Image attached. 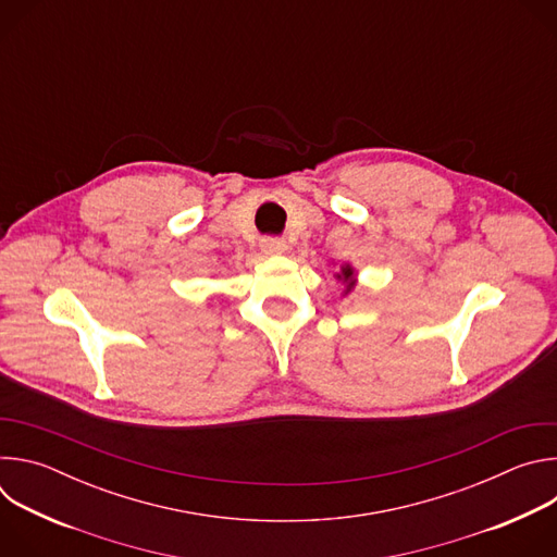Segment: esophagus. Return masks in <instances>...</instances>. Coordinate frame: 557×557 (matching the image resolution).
I'll use <instances>...</instances> for the list:
<instances>
[{"mask_svg":"<svg viewBox=\"0 0 557 557\" xmlns=\"http://www.w3.org/2000/svg\"><path fill=\"white\" fill-rule=\"evenodd\" d=\"M260 247L264 256H282L286 251V243L280 240V237H264Z\"/></svg>","mask_w":557,"mask_h":557,"instance_id":"esophagus-1","label":"esophagus"}]
</instances>
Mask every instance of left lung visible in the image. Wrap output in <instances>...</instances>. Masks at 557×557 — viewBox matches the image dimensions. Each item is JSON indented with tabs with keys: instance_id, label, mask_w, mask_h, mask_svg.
Returning a JSON list of instances; mask_svg holds the SVG:
<instances>
[{
	"instance_id": "1",
	"label": "left lung",
	"mask_w": 557,
	"mask_h": 557,
	"mask_svg": "<svg viewBox=\"0 0 557 557\" xmlns=\"http://www.w3.org/2000/svg\"><path fill=\"white\" fill-rule=\"evenodd\" d=\"M335 280H337V282H342V286H344L342 297L350 295V293L355 290V286H357V271H355V267H352L350 262L339 264V271L335 273Z\"/></svg>"
}]
</instances>
